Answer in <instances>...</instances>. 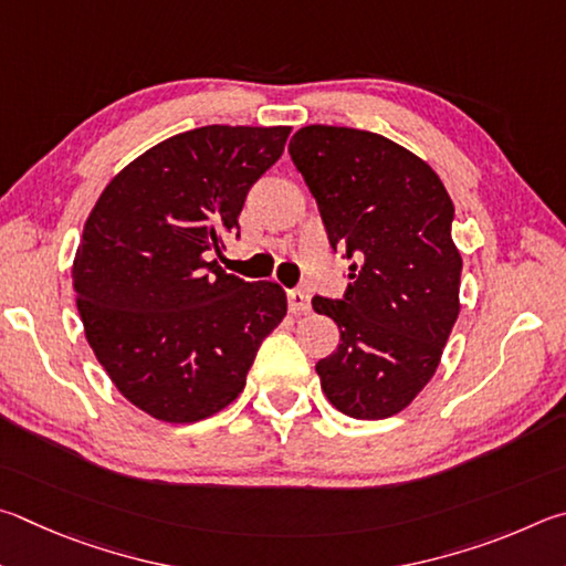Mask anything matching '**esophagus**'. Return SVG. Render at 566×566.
<instances>
[{
	"label": "esophagus",
	"instance_id": "34e87169",
	"mask_svg": "<svg viewBox=\"0 0 566 566\" xmlns=\"http://www.w3.org/2000/svg\"><path fill=\"white\" fill-rule=\"evenodd\" d=\"M289 308L293 315H303L311 311V301H308V293L301 291V289H293L289 291Z\"/></svg>",
	"mask_w": 566,
	"mask_h": 566
}]
</instances>
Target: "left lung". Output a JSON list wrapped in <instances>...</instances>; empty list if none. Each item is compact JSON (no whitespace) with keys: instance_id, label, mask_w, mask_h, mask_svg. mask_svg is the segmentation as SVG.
<instances>
[{"instance_id":"1","label":"left lung","mask_w":566,"mask_h":566,"mask_svg":"<svg viewBox=\"0 0 566 566\" xmlns=\"http://www.w3.org/2000/svg\"><path fill=\"white\" fill-rule=\"evenodd\" d=\"M289 154L333 251L350 258L343 298H313L340 328L338 350L315 365L321 388L343 415L390 418L430 382L458 321L454 206L422 158L380 134L313 124Z\"/></svg>"}]
</instances>
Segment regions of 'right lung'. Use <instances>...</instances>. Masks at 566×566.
I'll return each mask as SVG.
<instances>
[{
    "instance_id": "obj_1",
    "label": "right lung",
    "mask_w": 566,
    "mask_h": 566,
    "mask_svg": "<svg viewBox=\"0 0 566 566\" xmlns=\"http://www.w3.org/2000/svg\"><path fill=\"white\" fill-rule=\"evenodd\" d=\"M291 126H201L176 134L98 196L72 281L86 340L116 390L164 422H198L245 388L255 353L285 318L277 283L211 261L238 235L251 186Z\"/></svg>"
}]
</instances>
